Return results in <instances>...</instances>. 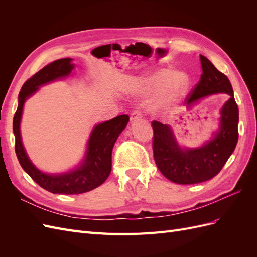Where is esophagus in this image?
<instances>
[{
	"mask_svg": "<svg viewBox=\"0 0 257 257\" xmlns=\"http://www.w3.org/2000/svg\"><path fill=\"white\" fill-rule=\"evenodd\" d=\"M142 118H143V113L139 111V110H134L133 112H132V114H131V121L132 122H134V121L139 120V119H142Z\"/></svg>",
	"mask_w": 257,
	"mask_h": 257,
	"instance_id": "obj_1",
	"label": "esophagus"
}]
</instances>
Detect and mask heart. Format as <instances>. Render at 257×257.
<instances>
[{
    "label": "heart",
    "mask_w": 257,
    "mask_h": 257,
    "mask_svg": "<svg viewBox=\"0 0 257 257\" xmlns=\"http://www.w3.org/2000/svg\"><path fill=\"white\" fill-rule=\"evenodd\" d=\"M189 84V76L185 73H173L168 68H161L139 78L136 90L144 94L158 91L155 106L163 110H170L182 99Z\"/></svg>",
    "instance_id": "heart-1"
}]
</instances>
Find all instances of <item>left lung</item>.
Instances as JSON below:
<instances>
[{
  "label": "left lung",
  "instance_id": "1",
  "mask_svg": "<svg viewBox=\"0 0 257 257\" xmlns=\"http://www.w3.org/2000/svg\"><path fill=\"white\" fill-rule=\"evenodd\" d=\"M203 74L190 92L188 106L214 93H226L229 98L221 110L220 130L214 138L197 149L182 150L167 124L152 121L153 157L160 172L178 184H195L210 180L221 172L238 143L239 109L228 78L206 57L199 56Z\"/></svg>",
  "mask_w": 257,
  "mask_h": 257
}]
</instances>
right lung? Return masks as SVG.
I'll use <instances>...</instances> for the list:
<instances>
[{
	"label": "right lung",
	"instance_id": "add662e5",
	"mask_svg": "<svg viewBox=\"0 0 257 257\" xmlns=\"http://www.w3.org/2000/svg\"><path fill=\"white\" fill-rule=\"evenodd\" d=\"M71 58L53 61L29 78L19 92L18 108L14 115L13 130L15 134V151L23 170L46 191L53 194L75 195L94 190L105 182L111 172L112 148L125 128L130 120L127 114H121L115 118L100 123L92 131L88 142V149L84 161L80 167L67 174L47 175L38 170L26 153L20 137V120L22 108L26 99L35 93L41 85L69 75L74 68Z\"/></svg>",
	"mask_w": 257,
	"mask_h": 257
}]
</instances>
